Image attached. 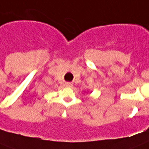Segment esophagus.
<instances>
[{"instance_id":"esophagus-1","label":"esophagus","mask_w":149,"mask_h":149,"mask_svg":"<svg viewBox=\"0 0 149 149\" xmlns=\"http://www.w3.org/2000/svg\"><path fill=\"white\" fill-rule=\"evenodd\" d=\"M67 86H71L70 83H67Z\"/></svg>"}]
</instances>
